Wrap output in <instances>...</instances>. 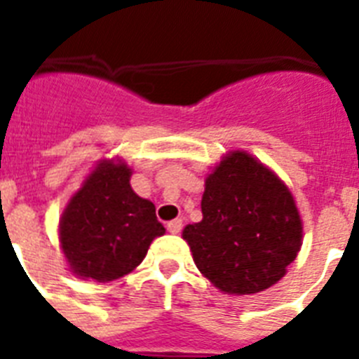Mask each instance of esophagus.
<instances>
[{"instance_id":"34e87169","label":"esophagus","mask_w":359,"mask_h":359,"mask_svg":"<svg viewBox=\"0 0 359 359\" xmlns=\"http://www.w3.org/2000/svg\"><path fill=\"white\" fill-rule=\"evenodd\" d=\"M168 231L171 235H179L180 231H182V219H173V222H169Z\"/></svg>"}]
</instances>
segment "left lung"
Wrapping results in <instances>:
<instances>
[{
  "mask_svg": "<svg viewBox=\"0 0 359 359\" xmlns=\"http://www.w3.org/2000/svg\"><path fill=\"white\" fill-rule=\"evenodd\" d=\"M203 219L186 225L194 262L225 294H255L287 273L302 248L294 197L278 175L233 151L205 179Z\"/></svg>",
  "mask_w": 359,
  "mask_h": 359,
  "instance_id": "8db88e82",
  "label": "left lung"
}]
</instances>
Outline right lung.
Listing matches in <instances>:
<instances>
[{
	"label": "right lung",
	"mask_w": 359,
	"mask_h": 359,
	"mask_svg": "<svg viewBox=\"0 0 359 359\" xmlns=\"http://www.w3.org/2000/svg\"><path fill=\"white\" fill-rule=\"evenodd\" d=\"M123 160H100L59 219V242L70 272L108 283L130 273L165 233L156 208L130 186Z\"/></svg>",
	"instance_id": "1"
}]
</instances>
